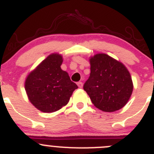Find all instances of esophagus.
Listing matches in <instances>:
<instances>
[{
	"mask_svg": "<svg viewBox=\"0 0 154 154\" xmlns=\"http://www.w3.org/2000/svg\"><path fill=\"white\" fill-rule=\"evenodd\" d=\"M77 86H78L79 87H80V88H82V87H83V83L82 82H78L77 83Z\"/></svg>",
	"mask_w": 154,
	"mask_h": 154,
	"instance_id": "34e87169",
	"label": "esophagus"
}]
</instances>
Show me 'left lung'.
I'll return each mask as SVG.
<instances>
[{"label": "left lung", "mask_w": 154, "mask_h": 154, "mask_svg": "<svg viewBox=\"0 0 154 154\" xmlns=\"http://www.w3.org/2000/svg\"><path fill=\"white\" fill-rule=\"evenodd\" d=\"M89 61L91 74L84 90L94 106L104 112H114L124 107L134 89L125 65L103 53L91 57Z\"/></svg>", "instance_id": "8db88e82"}]
</instances>
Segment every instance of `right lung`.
Instances as JSON below:
<instances>
[{"label": "right lung", "instance_id": "1", "mask_svg": "<svg viewBox=\"0 0 154 154\" xmlns=\"http://www.w3.org/2000/svg\"><path fill=\"white\" fill-rule=\"evenodd\" d=\"M63 57L53 53L47 57L25 80L24 87L29 100L44 113H53L66 106L78 88L68 73L60 68Z\"/></svg>", "mask_w": 154, "mask_h": 154}]
</instances>
